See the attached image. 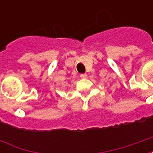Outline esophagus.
<instances>
[{
	"label": "esophagus",
	"mask_w": 153,
	"mask_h": 153,
	"mask_svg": "<svg viewBox=\"0 0 153 153\" xmlns=\"http://www.w3.org/2000/svg\"><path fill=\"white\" fill-rule=\"evenodd\" d=\"M80 78L85 79V78H87V74H80Z\"/></svg>",
	"instance_id": "obj_1"
}]
</instances>
